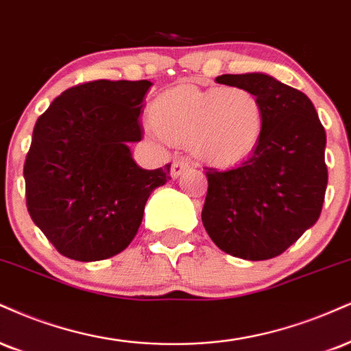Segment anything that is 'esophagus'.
<instances>
[{"instance_id": "34e87169", "label": "esophagus", "mask_w": 351, "mask_h": 351, "mask_svg": "<svg viewBox=\"0 0 351 351\" xmlns=\"http://www.w3.org/2000/svg\"><path fill=\"white\" fill-rule=\"evenodd\" d=\"M188 167H189V163L186 162V160H183V158L175 160V162L171 163V168H170V175H171V178H178V176L181 175V173H183L184 170H186Z\"/></svg>"}]
</instances>
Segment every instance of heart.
Instances as JSON below:
<instances>
[{
	"instance_id": "obj_1",
	"label": "heart",
	"mask_w": 351,
	"mask_h": 351,
	"mask_svg": "<svg viewBox=\"0 0 351 351\" xmlns=\"http://www.w3.org/2000/svg\"><path fill=\"white\" fill-rule=\"evenodd\" d=\"M150 128L170 143H189L193 154L217 168L234 167L255 152L263 137L265 109L247 88L178 84L147 109Z\"/></svg>"
}]
</instances>
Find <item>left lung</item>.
I'll return each mask as SVG.
<instances>
[{
	"instance_id": "1",
	"label": "left lung",
	"mask_w": 351,
	"mask_h": 351,
	"mask_svg": "<svg viewBox=\"0 0 351 351\" xmlns=\"http://www.w3.org/2000/svg\"><path fill=\"white\" fill-rule=\"evenodd\" d=\"M247 88L265 109L263 137L232 170L206 168L202 223L222 252L260 261L281 255L317 222L327 188L325 130L302 91L267 73L221 75Z\"/></svg>"
}]
</instances>
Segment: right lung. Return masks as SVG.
Masks as SVG:
<instances>
[{
    "mask_svg": "<svg viewBox=\"0 0 351 351\" xmlns=\"http://www.w3.org/2000/svg\"><path fill=\"white\" fill-rule=\"evenodd\" d=\"M150 82L96 80L69 88L34 125L24 163L31 219L63 256L106 260L141 227L145 202L170 176V163L143 170L129 143Z\"/></svg>",
    "mask_w": 351,
    "mask_h": 351,
    "instance_id": "1",
    "label": "right lung"
}]
</instances>
